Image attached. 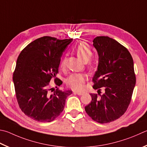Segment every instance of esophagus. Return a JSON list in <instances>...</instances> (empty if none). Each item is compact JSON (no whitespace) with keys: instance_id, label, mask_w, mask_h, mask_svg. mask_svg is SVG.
<instances>
[{"instance_id":"1","label":"esophagus","mask_w":147,"mask_h":147,"mask_svg":"<svg viewBox=\"0 0 147 147\" xmlns=\"http://www.w3.org/2000/svg\"><path fill=\"white\" fill-rule=\"evenodd\" d=\"M74 93H76V94H77L78 95H79V96H81V95H83L84 94V92H78V91H76V92H74Z\"/></svg>"}]
</instances>
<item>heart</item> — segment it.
<instances>
[{"label":"heart","mask_w":147,"mask_h":147,"mask_svg":"<svg viewBox=\"0 0 147 147\" xmlns=\"http://www.w3.org/2000/svg\"><path fill=\"white\" fill-rule=\"evenodd\" d=\"M74 51L76 53L79 59L83 62L86 63L89 61L92 56V49L90 46L85 42H80L77 46ZM65 67V59L63 58L60 63V67L64 69ZM89 67H92V63H89ZM86 76L83 73H74L72 74L66 79L65 84L71 89L75 90H81L84 87L85 82L86 81Z\"/></svg>","instance_id":"1"}]
</instances>
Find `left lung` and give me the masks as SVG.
Returning <instances> with one entry per match:
<instances>
[{
  "label": "left lung",
  "mask_w": 147,
  "mask_h": 147,
  "mask_svg": "<svg viewBox=\"0 0 147 147\" xmlns=\"http://www.w3.org/2000/svg\"><path fill=\"white\" fill-rule=\"evenodd\" d=\"M92 42L99 57L92 78L98 94H90L92 101L85 110L94 121L107 123L120 118L129 105L136 85L134 62L127 48L110 37L97 36Z\"/></svg>",
  "instance_id": "1"
}]
</instances>
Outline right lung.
Returning a JSON list of instances; mask_svg holds the SVG:
<instances>
[{"label": "right lung", "mask_w": 147, "mask_h": 147, "mask_svg": "<svg viewBox=\"0 0 147 147\" xmlns=\"http://www.w3.org/2000/svg\"><path fill=\"white\" fill-rule=\"evenodd\" d=\"M72 41L43 36L28 44L18 56L13 76L16 97L21 110L31 119L50 122L63 111L72 90L49 89L48 85L53 78L58 86L62 84L56 74L60 58Z\"/></svg>", "instance_id": "right-lung-1"}]
</instances>
